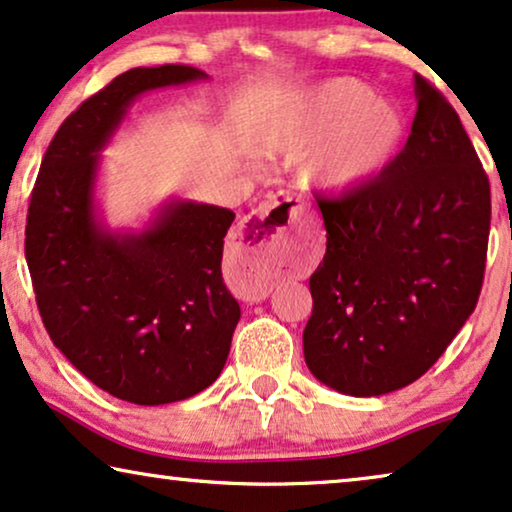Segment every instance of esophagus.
I'll return each instance as SVG.
<instances>
[{"label": "esophagus", "mask_w": 512, "mask_h": 512, "mask_svg": "<svg viewBox=\"0 0 512 512\" xmlns=\"http://www.w3.org/2000/svg\"><path fill=\"white\" fill-rule=\"evenodd\" d=\"M302 215L290 194H276L255 210L236 231L231 250L229 283L248 302L267 299L274 290V274L283 252L288 250V227Z\"/></svg>", "instance_id": "obj_1"}]
</instances>
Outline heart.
<instances>
[{
  "label": "heart",
  "mask_w": 512,
  "mask_h": 512,
  "mask_svg": "<svg viewBox=\"0 0 512 512\" xmlns=\"http://www.w3.org/2000/svg\"><path fill=\"white\" fill-rule=\"evenodd\" d=\"M405 119L358 79H332L252 133L262 156L302 159L309 187L351 192L391 166L405 145Z\"/></svg>",
  "instance_id": "heart-1"
}]
</instances>
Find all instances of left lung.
<instances>
[{
	"label": "left lung",
	"mask_w": 512,
	"mask_h": 512,
	"mask_svg": "<svg viewBox=\"0 0 512 512\" xmlns=\"http://www.w3.org/2000/svg\"><path fill=\"white\" fill-rule=\"evenodd\" d=\"M417 117L377 180L318 199L327 231L309 288L304 360L344 395L417 381L478 304L492 199L459 114L414 74Z\"/></svg>",
	"instance_id": "8db88e82"
}]
</instances>
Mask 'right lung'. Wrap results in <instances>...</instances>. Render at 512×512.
Wrapping results in <instances>:
<instances>
[{
    "instance_id": "obj_1",
    "label": "right lung",
    "mask_w": 512,
    "mask_h": 512,
    "mask_svg": "<svg viewBox=\"0 0 512 512\" xmlns=\"http://www.w3.org/2000/svg\"><path fill=\"white\" fill-rule=\"evenodd\" d=\"M208 79L189 65L119 74L63 121L32 189L25 260L46 332L114 398L168 405L220 377L241 306L222 278L229 208L163 201L142 229L102 220L98 173L142 93Z\"/></svg>"
}]
</instances>
